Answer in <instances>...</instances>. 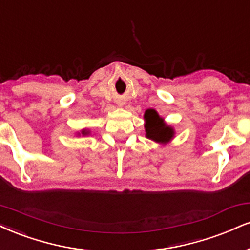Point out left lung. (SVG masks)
Segmentation results:
<instances>
[{
    "label": "left lung",
    "mask_w": 250,
    "mask_h": 250,
    "mask_svg": "<svg viewBox=\"0 0 250 250\" xmlns=\"http://www.w3.org/2000/svg\"><path fill=\"white\" fill-rule=\"evenodd\" d=\"M144 120H146V125H144L146 136L149 140H152L159 144H165L172 140L174 136L173 128L167 125L155 109L146 110Z\"/></svg>",
    "instance_id": "left-lung-1"
}]
</instances>
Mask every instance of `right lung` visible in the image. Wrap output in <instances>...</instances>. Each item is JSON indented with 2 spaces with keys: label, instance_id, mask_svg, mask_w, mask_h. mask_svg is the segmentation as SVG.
Segmentation results:
<instances>
[{
  "label": "right lung",
  "instance_id": "right-lung-1",
  "mask_svg": "<svg viewBox=\"0 0 250 250\" xmlns=\"http://www.w3.org/2000/svg\"><path fill=\"white\" fill-rule=\"evenodd\" d=\"M81 134H83V135H87V134H88V131H87V130H83V131H81Z\"/></svg>",
  "mask_w": 250,
  "mask_h": 250
}]
</instances>
